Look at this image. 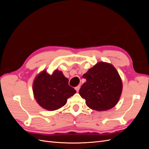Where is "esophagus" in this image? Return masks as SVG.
Wrapping results in <instances>:
<instances>
[{
	"instance_id": "1",
	"label": "esophagus",
	"mask_w": 149,
	"mask_h": 149,
	"mask_svg": "<svg viewBox=\"0 0 149 149\" xmlns=\"http://www.w3.org/2000/svg\"><path fill=\"white\" fill-rule=\"evenodd\" d=\"M79 89H80V86H79V85H78V86H76V87L75 88V89L76 90V91H77V92H78V91H79Z\"/></svg>"
}]
</instances>
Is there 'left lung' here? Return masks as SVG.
Returning a JSON list of instances; mask_svg holds the SVG:
<instances>
[{
  "instance_id": "8db88e82",
  "label": "left lung",
  "mask_w": 149,
  "mask_h": 149,
  "mask_svg": "<svg viewBox=\"0 0 149 149\" xmlns=\"http://www.w3.org/2000/svg\"><path fill=\"white\" fill-rule=\"evenodd\" d=\"M83 78L86 81L81 87L79 93L89 107L101 111L116 105L121 95L123 83L113 66L100 62L84 74Z\"/></svg>"
}]
</instances>
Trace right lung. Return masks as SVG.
Returning <instances> with one entry per match:
<instances>
[{
    "label": "right lung",
    "instance_id": "1",
    "mask_svg": "<svg viewBox=\"0 0 149 149\" xmlns=\"http://www.w3.org/2000/svg\"><path fill=\"white\" fill-rule=\"evenodd\" d=\"M33 91L38 104L48 111H55L65 106L68 99L76 92L68 84V79L58 70L52 75L46 71L40 73L34 80Z\"/></svg>",
    "mask_w": 149,
    "mask_h": 149
}]
</instances>
